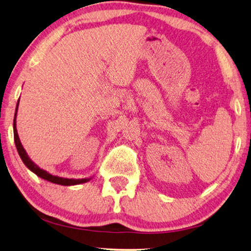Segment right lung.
Returning <instances> with one entry per match:
<instances>
[{
	"instance_id": "add662e5",
	"label": "right lung",
	"mask_w": 251,
	"mask_h": 251,
	"mask_svg": "<svg viewBox=\"0 0 251 251\" xmlns=\"http://www.w3.org/2000/svg\"><path fill=\"white\" fill-rule=\"evenodd\" d=\"M19 102H20V99L18 101V104H16V109H15V114H14V120H13V131H14V142H15V147H16V150H18V152L20 154V158L22 159L23 163L25 164L27 169H30L33 174H35L40 178H42L44 180H48V181H50L52 183H55V184H61V186H75V184H80V183H85L90 181V180L92 179V176H90V178H84V179H68V178H62V176H53L51 174H49L48 171H45L43 169H41V168L38 166V164H35L34 162L32 161L28 157L25 149H24L21 141H20V138H19V134H18V130H16V114H18V108H19Z\"/></svg>"
}]
</instances>
